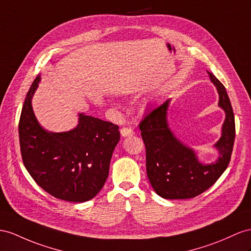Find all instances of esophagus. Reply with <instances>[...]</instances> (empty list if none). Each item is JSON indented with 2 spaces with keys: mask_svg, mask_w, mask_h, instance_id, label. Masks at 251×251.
<instances>
[{
  "mask_svg": "<svg viewBox=\"0 0 251 251\" xmlns=\"http://www.w3.org/2000/svg\"><path fill=\"white\" fill-rule=\"evenodd\" d=\"M121 134L123 137H131L134 134V131L131 129V128H127V127H123L121 129Z\"/></svg>",
  "mask_w": 251,
  "mask_h": 251,
  "instance_id": "obj_1",
  "label": "esophagus"
}]
</instances>
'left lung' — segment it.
<instances>
[{"mask_svg":"<svg viewBox=\"0 0 251 251\" xmlns=\"http://www.w3.org/2000/svg\"><path fill=\"white\" fill-rule=\"evenodd\" d=\"M220 94V105L226 112L223 134L215 147L216 162L202 164L189 147L174 137L166 123L170 100L153 108L140 122L139 128L146 150V173L152 189L166 199H188L201 195L213 185L230 162L235 138V122L226 88L208 72Z\"/></svg>","mask_w":251,"mask_h":251,"instance_id":"left-lung-1","label":"left lung"}]
</instances>
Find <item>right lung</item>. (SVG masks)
<instances>
[{
  "instance_id": "right-lung-1",
  "label": "right lung",
  "mask_w": 251,
  "mask_h": 251,
  "mask_svg": "<svg viewBox=\"0 0 251 251\" xmlns=\"http://www.w3.org/2000/svg\"><path fill=\"white\" fill-rule=\"evenodd\" d=\"M40 81L37 76L28 90L19 121V139L24 166L36 183L58 199L83 202L104 187L119 126L79 114L75 129L48 132L38 123L31 98Z\"/></svg>"
}]
</instances>
